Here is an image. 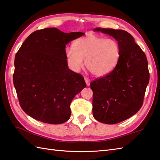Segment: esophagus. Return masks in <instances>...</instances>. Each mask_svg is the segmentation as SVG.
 <instances>
[{
	"label": "esophagus",
	"mask_w": 160,
	"mask_h": 160,
	"mask_svg": "<svg viewBox=\"0 0 160 160\" xmlns=\"http://www.w3.org/2000/svg\"><path fill=\"white\" fill-rule=\"evenodd\" d=\"M84 79H85V82H86V86H89L90 84V80L87 77H85Z\"/></svg>",
	"instance_id": "1"
}]
</instances>
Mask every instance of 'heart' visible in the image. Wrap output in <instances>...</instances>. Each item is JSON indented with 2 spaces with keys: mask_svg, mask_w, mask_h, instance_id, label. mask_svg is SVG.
<instances>
[{
  "mask_svg": "<svg viewBox=\"0 0 160 160\" xmlns=\"http://www.w3.org/2000/svg\"><path fill=\"white\" fill-rule=\"evenodd\" d=\"M68 64L74 72L85 66L92 75L103 77L110 73L118 62L120 48L112 38H105L94 34L77 39L73 47L65 50Z\"/></svg>",
  "mask_w": 160,
  "mask_h": 160,
  "instance_id": "b5f03b06",
  "label": "heart"
}]
</instances>
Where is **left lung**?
I'll list each match as a JSON object with an SVG mask.
<instances>
[{"mask_svg": "<svg viewBox=\"0 0 160 160\" xmlns=\"http://www.w3.org/2000/svg\"><path fill=\"white\" fill-rule=\"evenodd\" d=\"M94 30L115 38L120 48L119 58L113 70L90 83L94 118L115 124L131 117L141 108L150 78L147 58L126 31L99 28Z\"/></svg>", "mask_w": 160, "mask_h": 160, "instance_id": "1", "label": "left lung"}]
</instances>
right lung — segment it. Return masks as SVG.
<instances>
[{
	"label": "right lung",
	"mask_w": 160,
	"mask_h": 160,
	"mask_svg": "<svg viewBox=\"0 0 160 160\" xmlns=\"http://www.w3.org/2000/svg\"><path fill=\"white\" fill-rule=\"evenodd\" d=\"M83 32L64 33L55 28L34 32L16 54L13 81L21 107L32 118L59 124L71 115L70 103L86 84L69 69L66 45Z\"/></svg>",
	"instance_id": "1"
}]
</instances>
